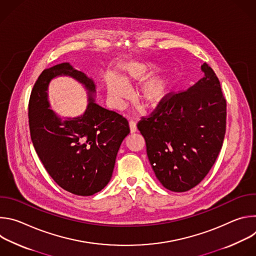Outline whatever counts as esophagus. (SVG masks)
<instances>
[{
    "label": "esophagus",
    "instance_id": "obj_1",
    "mask_svg": "<svg viewBox=\"0 0 256 256\" xmlns=\"http://www.w3.org/2000/svg\"><path fill=\"white\" fill-rule=\"evenodd\" d=\"M130 132H136V122H134V120L130 122Z\"/></svg>",
    "mask_w": 256,
    "mask_h": 256
}]
</instances>
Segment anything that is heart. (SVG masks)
<instances>
[{
	"label": "heart",
	"instance_id": "heart-1",
	"mask_svg": "<svg viewBox=\"0 0 256 256\" xmlns=\"http://www.w3.org/2000/svg\"><path fill=\"white\" fill-rule=\"evenodd\" d=\"M154 66L150 64H138L132 66L128 74L124 76L126 83L130 81H140L149 77ZM169 89V80L166 76H156L146 81L138 90L136 98L146 107L153 108L159 105L165 98ZM108 97L112 102L118 105L122 99L128 96V87L120 79L116 77L109 78L107 82Z\"/></svg>",
	"mask_w": 256,
	"mask_h": 256
}]
</instances>
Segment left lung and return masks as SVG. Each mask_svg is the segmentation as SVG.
<instances>
[{"mask_svg":"<svg viewBox=\"0 0 256 256\" xmlns=\"http://www.w3.org/2000/svg\"><path fill=\"white\" fill-rule=\"evenodd\" d=\"M186 91L169 93L138 128L162 186L184 192L206 176L220 153L226 132V99L212 68Z\"/></svg>","mask_w":256,"mask_h":256,"instance_id":"obj_1","label":"left lung"}]
</instances>
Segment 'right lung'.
I'll use <instances>...</instances> for the list:
<instances>
[{
    "label": "right lung",
    "mask_w": 256,
    "mask_h": 256,
    "mask_svg": "<svg viewBox=\"0 0 256 256\" xmlns=\"http://www.w3.org/2000/svg\"><path fill=\"white\" fill-rule=\"evenodd\" d=\"M58 76L74 78L88 90L90 103L83 116L62 121L49 108L48 84ZM95 88L84 72L62 62L42 72L28 104L31 140L46 170L62 188L82 196L107 186L118 149L130 134L126 118L95 103Z\"/></svg>",
    "instance_id": "obj_1"
}]
</instances>
